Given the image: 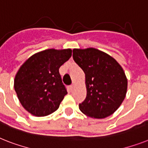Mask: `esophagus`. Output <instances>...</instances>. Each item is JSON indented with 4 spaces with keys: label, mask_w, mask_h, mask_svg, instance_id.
<instances>
[{
    "label": "esophagus",
    "mask_w": 148,
    "mask_h": 148,
    "mask_svg": "<svg viewBox=\"0 0 148 148\" xmlns=\"http://www.w3.org/2000/svg\"><path fill=\"white\" fill-rule=\"evenodd\" d=\"M69 89H70V90H71V91H73V90H74V85H71V86H70Z\"/></svg>",
    "instance_id": "obj_1"
}]
</instances>
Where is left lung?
<instances>
[{"mask_svg": "<svg viewBox=\"0 0 148 148\" xmlns=\"http://www.w3.org/2000/svg\"><path fill=\"white\" fill-rule=\"evenodd\" d=\"M73 58L85 74L87 96L82 113L101 119L117 110L125 98L127 80L121 66L108 53L90 47L74 49Z\"/></svg>", "mask_w": 148, "mask_h": 148, "instance_id": "left-lung-1", "label": "left lung"}]
</instances>
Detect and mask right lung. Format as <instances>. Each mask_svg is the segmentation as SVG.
Segmentation results:
<instances>
[{"mask_svg":"<svg viewBox=\"0 0 148 148\" xmlns=\"http://www.w3.org/2000/svg\"><path fill=\"white\" fill-rule=\"evenodd\" d=\"M71 49H47L27 59L14 78V90L26 110L37 117L47 116L60 106L67 94L59 68L71 57Z\"/></svg>","mask_w":148,"mask_h":148,"instance_id":"add662e5","label":"right lung"}]
</instances>
